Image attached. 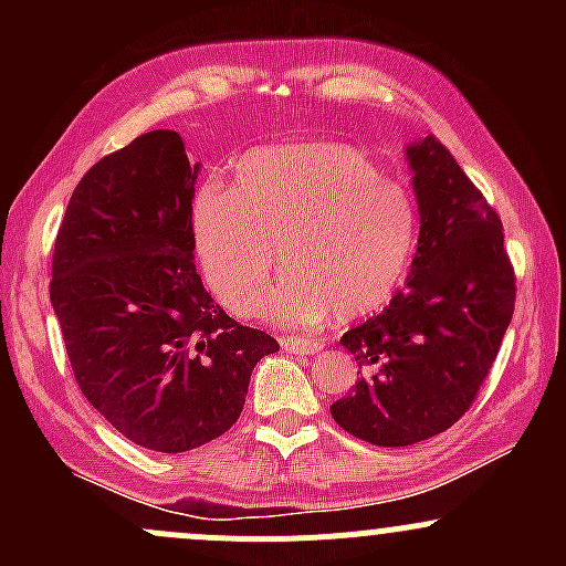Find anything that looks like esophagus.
Masks as SVG:
<instances>
[{
	"label": "esophagus",
	"instance_id": "1",
	"mask_svg": "<svg viewBox=\"0 0 566 566\" xmlns=\"http://www.w3.org/2000/svg\"><path fill=\"white\" fill-rule=\"evenodd\" d=\"M282 348L287 354H297V356H314L324 348L322 340H314V337H303V335H284L282 337Z\"/></svg>",
	"mask_w": 566,
	"mask_h": 566
}]
</instances>
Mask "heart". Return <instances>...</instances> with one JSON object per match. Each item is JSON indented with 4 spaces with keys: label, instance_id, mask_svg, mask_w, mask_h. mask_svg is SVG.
<instances>
[{
    "label": "heart",
    "instance_id": "heart-1",
    "mask_svg": "<svg viewBox=\"0 0 566 566\" xmlns=\"http://www.w3.org/2000/svg\"><path fill=\"white\" fill-rule=\"evenodd\" d=\"M191 239L237 314L258 308L279 254L285 271L261 314L305 327L369 314L394 295L418 242V207L348 143L269 146L237 161L231 188H199Z\"/></svg>",
    "mask_w": 566,
    "mask_h": 566
}]
</instances>
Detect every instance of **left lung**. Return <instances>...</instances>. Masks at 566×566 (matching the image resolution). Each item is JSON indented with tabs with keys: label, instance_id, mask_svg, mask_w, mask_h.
<instances>
[{
	"label": "left lung",
	"instance_id": "obj_1",
	"mask_svg": "<svg viewBox=\"0 0 566 566\" xmlns=\"http://www.w3.org/2000/svg\"><path fill=\"white\" fill-rule=\"evenodd\" d=\"M420 210L405 290L340 343L361 375L329 412L350 437L407 447L458 423L497 359L516 301L503 223L428 135L407 146Z\"/></svg>",
	"mask_w": 566,
	"mask_h": 566
}]
</instances>
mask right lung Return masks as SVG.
Segmentation results:
<instances>
[{
  "instance_id": "obj_1",
  "label": "right lung",
  "mask_w": 566,
  "mask_h": 566,
  "mask_svg": "<svg viewBox=\"0 0 566 566\" xmlns=\"http://www.w3.org/2000/svg\"><path fill=\"white\" fill-rule=\"evenodd\" d=\"M199 165L151 129L95 161L53 250V301L82 394L122 437L188 452L242 415L250 375L279 343L233 322L193 265Z\"/></svg>"
}]
</instances>
